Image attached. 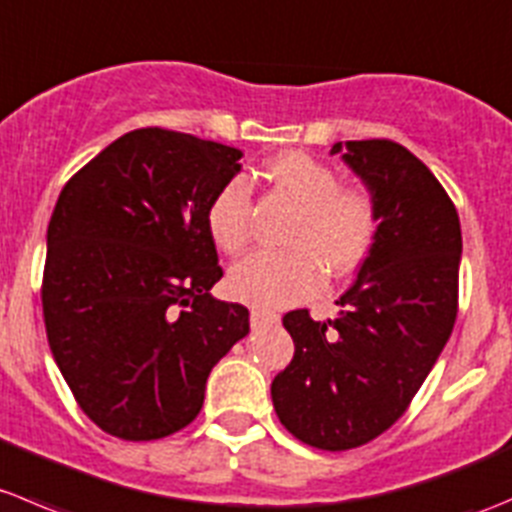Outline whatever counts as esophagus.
<instances>
[{
  "label": "esophagus",
  "mask_w": 512,
  "mask_h": 512,
  "mask_svg": "<svg viewBox=\"0 0 512 512\" xmlns=\"http://www.w3.org/2000/svg\"><path fill=\"white\" fill-rule=\"evenodd\" d=\"M276 321H278V313L268 311V308H261V306L251 308V326L254 328L268 326V323H276Z\"/></svg>",
  "instance_id": "esophagus-1"
}]
</instances>
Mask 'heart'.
I'll use <instances>...</instances> for the list:
<instances>
[{
	"label": "heart",
	"mask_w": 512,
	"mask_h": 512,
	"mask_svg": "<svg viewBox=\"0 0 512 512\" xmlns=\"http://www.w3.org/2000/svg\"><path fill=\"white\" fill-rule=\"evenodd\" d=\"M273 186L301 204L288 231L291 249L256 251L236 263L229 288L241 301L283 306L318 291L323 266L333 276L361 266L376 244L381 214L363 186H338V174L323 161L288 151L268 164ZM211 239L226 254H239L251 239V186L231 176L206 209Z\"/></svg>",
	"instance_id": "1"
}]
</instances>
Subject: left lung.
I'll list each match as a JSON object with an SVG mask.
<instances>
[{
  "mask_svg": "<svg viewBox=\"0 0 512 512\" xmlns=\"http://www.w3.org/2000/svg\"><path fill=\"white\" fill-rule=\"evenodd\" d=\"M381 214L376 244L336 301L338 318L283 316L293 361L273 378L278 421L321 450L378 438L406 413L448 343L458 313L460 221L440 181L406 146L338 141Z\"/></svg>",
  "mask_w": 512,
  "mask_h": 512,
  "instance_id": "1",
  "label": "left lung"
}]
</instances>
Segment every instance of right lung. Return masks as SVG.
<instances>
[{
  "mask_svg": "<svg viewBox=\"0 0 512 512\" xmlns=\"http://www.w3.org/2000/svg\"><path fill=\"white\" fill-rule=\"evenodd\" d=\"M241 151L136 129L79 169L47 229L42 306L52 356L79 408L121 440L186 428L211 368L249 333L216 301L224 276L206 209Z\"/></svg>",
  "mask_w": 512,
  "mask_h": 512,
  "instance_id": "add662e5",
  "label": "right lung"
}]
</instances>
